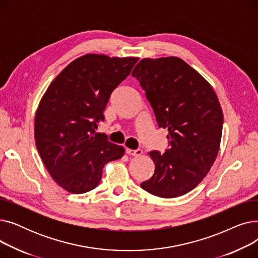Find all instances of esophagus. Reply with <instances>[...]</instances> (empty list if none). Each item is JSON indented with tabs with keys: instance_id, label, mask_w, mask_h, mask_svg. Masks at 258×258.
Returning a JSON list of instances; mask_svg holds the SVG:
<instances>
[{
	"instance_id": "34e87169",
	"label": "esophagus",
	"mask_w": 258,
	"mask_h": 258,
	"mask_svg": "<svg viewBox=\"0 0 258 258\" xmlns=\"http://www.w3.org/2000/svg\"><path fill=\"white\" fill-rule=\"evenodd\" d=\"M126 153L130 155V156H141L142 155V150H130V148H127L126 150Z\"/></svg>"
}]
</instances>
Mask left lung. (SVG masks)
<instances>
[{
	"label": "left lung",
	"instance_id": "1",
	"mask_svg": "<svg viewBox=\"0 0 258 258\" xmlns=\"http://www.w3.org/2000/svg\"><path fill=\"white\" fill-rule=\"evenodd\" d=\"M132 75L170 139L164 154L148 153L155 173L141 187L164 199L183 196L206 177L218 156L223 131L219 98L204 77L175 56L143 58Z\"/></svg>",
	"mask_w": 258,
	"mask_h": 258
}]
</instances>
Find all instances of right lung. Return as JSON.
Wrapping results in <instances>:
<instances>
[{
    "instance_id": "add662e5",
    "label": "right lung",
    "mask_w": 258,
    "mask_h": 258,
    "mask_svg": "<svg viewBox=\"0 0 258 258\" xmlns=\"http://www.w3.org/2000/svg\"><path fill=\"white\" fill-rule=\"evenodd\" d=\"M138 59L85 54L68 64L43 95L35 113V144L52 179L64 190H92L103 166L123 157V146L95 130L104 120L112 92Z\"/></svg>"
}]
</instances>
